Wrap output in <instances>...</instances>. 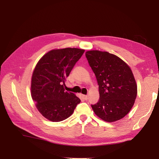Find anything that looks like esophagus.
I'll list each match as a JSON object with an SVG mask.
<instances>
[{"mask_svg": "<svg viewBox=\"0 0 159 159\" xmlns=\"http://www.w3.org/2000/svg\"><path fill=\"white\" fill-rule=\"evenodd\" d=\"M81 97H82V98L85 100H87L88 99V96L85 95H81Z\"/></svg>", "mask_w": 159, "mask_h": 159, "instance_id": "34e87169", "label": "esophagus"}]
</instances>
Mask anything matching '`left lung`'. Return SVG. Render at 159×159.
I'll list each match as a JSON object with an SVG mask.
<instances>
[{
    "label": "left lung",
    "mask_w": 159,
    "mask_h": 159,
    "mask_svg": "<svg viewBox=\"0 0 159 159\" xmlns=\"http://www.w3.org/2000/svg\"><path fill=\"white\" fill-rule=\"evenodd\" d=\"M85 56L99 85V99L91 105L96 115L107 122L123 118L133 107L137 86L130 67L107 52L90 50Z\"/></svg>",
    "instance_id": "obj_1"
}]
</instances>
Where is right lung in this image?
Here are the masks:
<instances>
[{
	"instance_id": "right-lung-1",
	"label": "right lung",
	"mask_w": 159,
	"mask_h": 159,
	"mask_svg": "<svg viewBox=\"0 0 159 159\" xmlns=\"http://www.w3.org/2000/svg\"><path fill=\"white\" fill-rule=\"evenodd\" d=\"M84 52L75 48L50 50L41 57L34 70L32 98L39 112L51 121L68 118L81 102L74 93L65 91L64 85Z\"/></svg>"
}]
</instances>
